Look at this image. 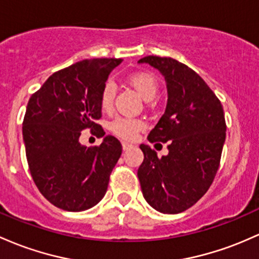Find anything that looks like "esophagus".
<instances>
[{
    "label": "esophagus",
    "mask_w": 259,
    "mask_h": 259,
    "mask_svg": "<svg viewBox=\"0 0 259 259\" xmlns=\"http://www.w3.org/2000/svg\"><path fill=\"white\" fill-rule=\"evenodd\" d=\"M121 146H123L124 151H126V150H130V149H132V147H134V145H132V144H129V143H123V144H121Z\"/></svg>",
    "instance_id": "34e87169"
}]
</instances>
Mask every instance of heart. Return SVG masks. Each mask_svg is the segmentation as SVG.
<instances>
[{
    "mask_svg": "<svg viewBox=\"0 0 259 259\" xmlns=\"http://www.w3.org/2000/svg\"><path fill=\"white\" fill-rule=\"evenodd\" d=\"M127 82L135 88L136 92L145 101H151L158 91L157 78L149 72H135L127 77ZM115 97V84L112 81H108L104 84L101 95V106L104 110L110 109ZM145 127V123L138 119L116 118L110 124V130L120 138L132 140L135 138L136 133Z\"/></svg>",
    "mask_w": 259,
    "mask_h": 259,
    "instance_id": "1",
    "label": "heart"
}]
</instances>
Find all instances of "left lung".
<instances>
[{"instance_id":"8db88e82","label":"left lung","mask_w":259,"mask_h":259,"mask_svg":"<svg viewBox=\"0 0 259 259\" xmlns=\"http://www.w3.org/2000/svg\"><path fill=\"white\" fill-rule=\"evenodd\" d=\"M167 86L163 115L150 132V143H168V155L157 157L149 145H140L144 162L138 169L145 200L162 214L184 211L211 186L226 138L224 109L203 78L172 58L146 56Z\"/></svg>"}]
</instances>
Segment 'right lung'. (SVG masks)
Listing matches in <instances>:
<instances>
[{
  "label": "right lung",
  "instance_id": "1",
  "mask_svg": "<svg viewBox=\"0 0 259 259\" xmlns=\"http://www.w3.org/2000/svg\"><path fill=\"white\" fill-rule=\"evenodd\" d=\"M121 59H91L53 73L28 102L23 141L28 166L39 192L53 205L83 211L102 200L121 155L114 136H104L101 95ZM95 130L104 141L86 148L80 132Z\"/></svg>",
  "mask_w": 259,
  "mask_h": 259
}]
</instances>
